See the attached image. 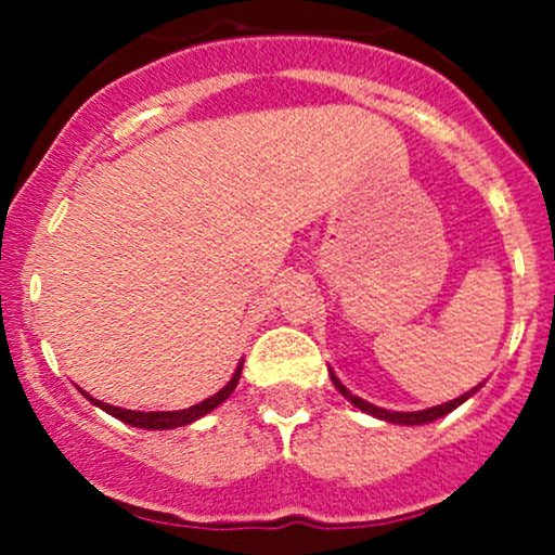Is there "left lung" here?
<instances>
[{
	"label": "left lung",
	"mask_w": 555,
	"mask_h": 555,
	"mask_svg": "<svg viewBox=\"0 0 555 555\" xmlns=\"http://www.w3.org/2000/svg\"><path fill=\"white\" fill-rule=\"evenodd\" d=\"M331 380H334V386L339 388L344 397L352 401L354 406H360L362 412H367V415H373V417H378V420H386V423H399V425H425V423H433V420L449 415L451 410H456V406H460L462 401H467V399L473 397V393L477 391V388H473V391L462 393L460 399L446 401V404H438V406H430V410H420V412H391V410H380V406H375V404H367L365 399H360V397H354V393H349V388H344V386L339 384V378H336L334 373H331Z\"/></svg>",
	"instance_id": "obj_1"
}]
</instances>
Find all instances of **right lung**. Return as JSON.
<instances>
[{"mask_svg": "<svg viewBox=\"0 0 555 555\" xmlns=\"http://www.w3.org/2000/svg\"><path fill=\"white\" fill-rule=\"evenodd\" d=\"M240 373H242V362L237 365V373L232 375V380H229V384H227L224 388H221L219 393H214L211 399L201 401V404L188 406V410H180V412H135V410H122V406L104 404V401L91 399V397H88V399H91V404L101 406V410L109 412L112 417L122 420V423L132 425V428H145V430H169V428H180V425L195 423L197 417L208 415V412L216 410V406H219L221 401H224V399L229 397V393L234 391V386H237V380H240ZM82 393H86V391H82Z\"/></svg>", "mask_w": 555, "mask_h": 555, "instance_id": "1", "label": "right lung"}]
</instances>
